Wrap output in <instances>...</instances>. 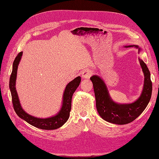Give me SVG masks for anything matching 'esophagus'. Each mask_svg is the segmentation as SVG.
<instances>
[{
	"label": "esophagus",
	"mask_w": 159,
	"mask_h": 159,
	"mask_svg": "<svg viewBox=\"0 0 159 159\" xmlns=\"http://www.w3.org/2000/svg\"><path fill=\"white\" fill-rule=\"evenodd\" d=\"M92 71L91 70H87L84 71L82 73H81V78L84 79H89L90 77L92 75Z\"/></svg>",
	"instance_id": "obj_1"
}]
</instances>
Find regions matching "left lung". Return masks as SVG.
I'll use <instances>...</instances> for the list:
<instances>
[{
	"instance_id": "obj_1",
	"label": "left lung",
	"mask_w": 159,
	"mask_h": 159,
	"mask_svg": "<svg viewBox=\"0 0 159 159\" xmlns=\"http://www.w3.org/2000/svg\"><path fill=\"white\" fill-rule=\"evenodd\" d=\"M125 48L134 47L139 53L141 48L137 45L125 46ZM145 76L143 89L139 98L131 103H118L110 97L107 85L99 75H94L90 78L92 81L97 111L105 121L116 125H125L132 122L140 115L148 104L152 95V81L151 74L147 65L139 58Z\"/></svg>"
}]
</instances>
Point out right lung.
Instances as JSON below:
<instances>
[{
  "label": "right lung",
  "instance_id": "add662e5",
  "mask_svg": "<svg viewBox=\"0 0 159 159\" xmlns=\"http://www.w3.org/2000/svg\"><path fill=\"white\" fill-rule=\"evenodd\" d=\"M22 56V52L18 53L15 57L12 65V71L11 75L9 88L12 95V101L14 109L18 116L25 120L31 125L40 129L54 130L58 129L68 121L70 117V112L71 107L72 95L78 88L80 82L81 77L78 76L68 84L63 94L61 107L57 114L48 118H38L27 113L21 106L20 100L16 89V80L18 66Z\"/></svg>",
  "mask_w": 159,
  "mask_h": 159
}]
</instances>
